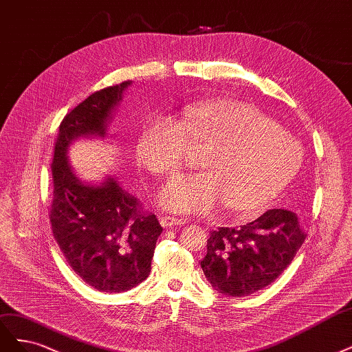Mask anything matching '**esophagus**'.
<instances>
[{"instance_id":"34e87169","label":"esophagus","mask_w":352,"mask_h":352,"mask_svg":"<svg viewBox=\"0 0 352 352\" xmlns=\"http://www.w3.org/2000/svg\"><path fill=\"white\" fill-rule=\"evenodd\" d=\"M185 221L182 220V218H177V217H172V215H163L160 218V224L164 227V228H170V227H175V226H182Z\"/></svg>"}]
</instances>
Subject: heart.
<instances>
[{"instance_id": "b5f03b06", "label": "heart", "mask_w": 352, "mask_h": 352, "mask_svg": "<svg viewBox=\"0 0 352 352\" xmlns=\"http://www.w3.org/2000/svg\"><path fill=\"white\" fill-rule=\"evenodd\" d=\"M192 148H210L202 173L173 177L160 205L180 214H208L223 204L237 212L265 210L302 163L300 142L261 112L239 100L190 104L182 122L157 115L138 135L137 153L151 172L177 173L192 162Z\"/></svg>"}]
</instances>
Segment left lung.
I'll list each match as a JSON object with an SVG mask.
<instances>
[{
  "label": "left lung",
  "instance_id": "8db88e82",
  "mask_svg": "<svg viewBox=\"0 0 352 352\" xmlns=\"http://www.w3.org/2000/svg\"><path fill=\"white\" fill-rule=\"evenodd\" d=\"M305 239L296 212L268 210L245 226L212 230L201 268L218 293L249 296L284 272Z\"/></svg>",
  "mask_w": 352,
  "mask_h": 352
}]
</instances>
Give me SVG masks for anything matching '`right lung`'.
<instances>
[{
	"label": "right lung",
	"instance_id": "add662e5",
	"mask_svg": "<svg viewBox=\"0 0 352 352\" xmlns=\"http://www.w3.org/2000/svg\"><path fill=\"white\" fill-rule=\"evenodd\" d=\"M131 81L94 91L65 115L55 142L50 220L56 243L81 280L102 293H124L147 280L163 228L137 198L107 179L84 185L67 159L78 137L106 134V122Z\"/></svg>",
	"mask_w": 352,
	"mask_h": 352
}]
</instances>
